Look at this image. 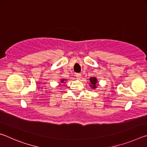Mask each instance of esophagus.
<instances>
[{
    "instance_id": "1",
    "label": "esophagus",
    "mask_w": 147,
    "mask_h": 147,
    "mask_svg": "<svg viewBox=\"0 0 147 147\" xmlns=\"http://www.w3.org/2000/svg\"><path fill=\"white\" fill-rule=\"evenodd\" d=\"M76 78L78 79V80H80L81 78V77H82V76H81V74H80V73H76Z\"/></svg>"
}]
</instances>
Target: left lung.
Returning <instances> with one entry per match:
<instances>
[{"label": "left lung", "mask_w": 147, "mask_h": 147, "mask_svg": "<svg viewBox=\"0 0 147 147\" xmlns=\"http://www.w3.org/2000/svg\"><path fill=\"white\" fill-rule=\"evenodd\" d=\"M90 82L91 83V85H90L91 86H92L93 88H96V84L97 83V80H96V78H94V77H93V78H90Z\"/></svg>", "instance_id": "obj_1"}]
</instances>
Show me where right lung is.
Masks as SVG:
<instances>
[{
    "mask_svg": "<svg viewBox=\"0 0 147 147\" xmlns=\"http://www.w3.org/2000/svg\"><path fill=\"white\" fill-rule=\"evenodd\" d=\"M65 80V79H63V80H61V83H63V82H64Z\"/></svg>",
    "mask_w": 147,
    "mask_h": 147,
    "instance_id": "obj_1",
    "label": "right lung"
}]
</instances>
